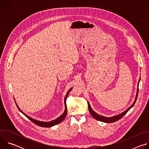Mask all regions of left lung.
<instances>
[{
	"label": "left lung",
	"mask_w": 149,
	"mask_h": 149,
	"mask_svg": "<svg viewBox=\"0 0 149 149\" xmlns=\"http://www.w3.org/2000/svg\"><path fill=\"white\" fill-rule=\"evenodd\" d=\"M140 78L139 79V82H138V84H137V87H139V82H140ZM138 92H139V88H137V93H136V98L134 100V102L133 103V104L130 106V107L127 109L125 111H124V112H123L121 114H119L117 116H113V117H104V116H101L100 114H98L97 113H96L94 110H93L91 105L90 104V103L88 102V110L90 111V114H91V116L97 120L98 121H102V122H104V123H114V122H116L117 121V120H120V118H121L127 112L129 111V110L130 109H131V108H132L133 107V105H134L136 101V100H137V95H138Z\"/></svg>",
	"instance_id": "obj_1"
}]
</instances>
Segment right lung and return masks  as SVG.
<instances>
[{
  "mask_svg": "<svg viewBox=\"0 0 149 149\" xmlns=\"http://www.w3.org/2000/svg\"><path fill=\"white\" fill-rule=\"evenodd\" d=\"M72 89V88H71L68 91L66 95H65V97L64 98V104H65V110H64V112L63 113V114L60 116L59 117H58L57 118H56L55 120H52V121H48V122H45V121H39V120H35V119H33L31 117H30L29 116H27L26 114H25L22 110H21L19 107H18V105H17L16 102H15L17 107V109L19 110V111L23 113L29 120H30L31 121H32L33 123H35V124H36L37 125H39L40 127H51L54 125H55L60 123H61L63 120H64L66 117V116H67V105H66V98L67 97V96L69 94V93L70 91Z\"/></svg>",
  "mask_w": 149,
  "mask_h": 149,
  "instance_id": "right-lung-1",
  "label": "right lung"
}]
</instances>
